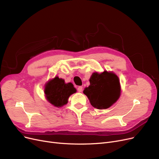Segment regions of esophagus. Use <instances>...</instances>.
<instances>
[{"instance_id":"1","label":"esophagus","mask_w":159,"mask_h":159,"mask_svg":"<svg viewBox=\"0 0 159 159\" xmlns=\"http://www.w3.org/2000/svg\"><path fill=\"white\" fill-rule=\"evenodd\" d=\"M78 92H81V91H82V90H83V88L81 87V86H79V87L78 88Z\"/></svg>"}]
</instances>
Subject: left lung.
<instances>
[{
  "label": "left lung",
  "instance_id": "8db88e82",
  "mask_svg": "<svg viewBox=\"0 0 159 159\" xmlns=\"http://www.w3.org/2000/svg\"><path fill=\"white\" fill-rule=\"evenodd\" d=\"M90 85L85 88L91 105L99 109H107L116 102L120 95V82L118 77L111 72H95L91 76Z\"/></svg>",
  "mask_w": 159,
  "mask_h": 159
}]
</instances>
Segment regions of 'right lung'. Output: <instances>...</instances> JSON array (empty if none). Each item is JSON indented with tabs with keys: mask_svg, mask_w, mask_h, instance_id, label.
<instances>
[{
	"mask_svg": "<svg viewBox=\"0 0 159 159\" xmlns=\"http://www.w3.org/2000/svg\"><path fill=\"white\" fill-rule=\"evenodd\" d=\"M76 89L71 83L66 84L63 79L56 77L46 85L44 93L47 100L56 107H61L68 103L70 96Z\"/></svg>",
	"mask_w": 159,
	"mask_h": 159,
	"instance_id": "right-lung-1",
	"label": "right lung"
}]
</instances>
